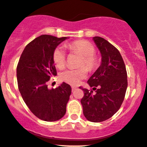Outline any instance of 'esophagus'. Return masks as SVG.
I'll return each mask as SVG.
<instances>
[{"mask_svg":"<svg viewBox=\"0 0 147 147\" xmlns=\"http://www.w3.org/2000/svg\"><path fill=\"white\" fill-rule=\"evenodd\" d=\"M76 88H77L75 87V86H71V90H72V91H74V90H75Z\"/></svg>","mask_w":147,"mask_h":147,"instance_id":"esophagus-1","label":"esophagus"}]
</instances>
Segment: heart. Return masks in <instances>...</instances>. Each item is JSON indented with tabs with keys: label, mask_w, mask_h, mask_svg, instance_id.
<instances>
[{
	"label": "heart",
	"mask_w": 147,
	"mask_h": 147,
	"mask_svg": "<svg viewBox=\"0 0 147 147\" xmlns=\"http://www.w3.org/2000/svg\"><path fill=\"white\" fill-rule=\"evenodd\" d=\"M68 48L73 51H77L83 57L79 68H69L63 70L60 74V78L61 81H64L66 84L72 86H78L83 79H84L88 75V70L92 71L97 67L98 60L95 57L96 49L94 47L87 41L78 40L67 45ZM53 60L58 68H63L66 63V53L61 47H58L54 49L53 52ZM82 65H86L82 67Z\"/></svg>",
	"instance_id": "heart-1"
}]
</instances>
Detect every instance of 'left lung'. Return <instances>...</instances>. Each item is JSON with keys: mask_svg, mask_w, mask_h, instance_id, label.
<instances>
[{"mask_svg": "<svg viewBox=\"0 0 147 147\" xmlns=\"http://www.w3.org/2000/svg\"><path fill=\"white\" fill-rule=\"evenodd\" d=\"M93 40L100 52L101 63L88 81L93 90L80 87L84 91L81 102L86 118L100 122L110 118L120 107L127 88V74L117 48L100 37ZM95 90L96 93L93 94Z\"/></svg>", "mask_w": 147, "mask_h": 147, "instance_id": "8db88e82", "label": "left lung"}]
</instances>
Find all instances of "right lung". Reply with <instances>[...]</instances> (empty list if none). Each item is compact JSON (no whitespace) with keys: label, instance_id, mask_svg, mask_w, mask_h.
<instances>
[{"label":"right lung","instance_id":"add662e5","mask_svg":"<svg viewBox=\"0 0 147 147\" xmlns=\"http://www.w3.org/2000/svg\"><path fill=\"white\" fill-rule=\"evenodd\" d=\"M67 37L43 34L28 44L22 51L17 66L18 89L30 111L47 122L59 120L66 111L71 88L63 82L49 89L47 82L57 75L53 52Z\"/></svg>","mask_w":147,"mask_h":147}]
</instances>
